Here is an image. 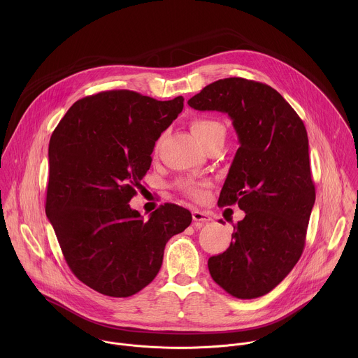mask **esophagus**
I'll return each mask as SVG.
<instances>
[{"label": "esophagus", "instance_id": "34e87169", "mask_svg": "<svg viewBox=\"0 0 358 358\" xmlns=\"http://www.w3.org/2000/svg\"><path fill=\"white\" fill-rule=\"evenodd\" d=\"M193 220L196 222V224L203 226L206 222H210V220H212V216H210L208 212H203V210L194 209V210H193Z\"/></svg>", "mask_w": 358, "mask_h": 358}]
</instances>
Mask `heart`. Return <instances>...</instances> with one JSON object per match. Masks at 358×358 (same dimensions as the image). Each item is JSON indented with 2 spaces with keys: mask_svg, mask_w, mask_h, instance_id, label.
<instances>
[{
  "mask_svg": "<svg viewBox=\"0 0 358 358\" xmlns=\"http://www.w3.org/2000/svg\"><path fill=\"white\" fill-rule=\"evenodd\" d=\"M190 128L193 131V134L196 135V138L201 142V145L206 143L209 139L215 138V136H224L226 135V128L224 125L213 117H197L194 120H192L190 122ZM179 189L193 197V199H203L205 194L204 186L192 180H180L179 182Z\"/></svg>",
  "mask_w": 358,
  "mask_h": 358,
  "instance_id": "1",
  "label": "heart"
}]
</instances>
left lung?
I'll return each instance as SVG.
<instances>
[{
    "label": "left lung",
    "instance_id": "obj_1",
    "mask_svg": "<svg viewBox=\"0 0 358 358\" xmlns=\"http://www.w3.org/2000/svg\"><path fill=\"white\" fill-rule=\"evenodd\" d=\"M187 103L227 113L240 141L217 205L238 204L245 217L230 247L209 257L210 277L234 298L263 296L289 274L306 243L315 187L305 124L275 90L241 77L217 80Z\"/></svg>",
    "mask_w": 358,
    "mask_h": 358
}]
</instances>
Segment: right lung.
<instances>
[{"mask_svg":"<svg viewBox=\"0 0 358 358\" xmlns=\"http://www.w3.org/2000/svg\"><path fill=\"white\" fill-rule=\"evenodd\" d=\"M183 101L104 91L74 103L52 132L45 212L67 266L99 294L127 298L149 285L168 240L192 223L179 205L143 220L128 204Z\"/></svg>","mask_w":358,"mask_h":358,"instance_id":"1","label":"right lung"}]
</instances>
